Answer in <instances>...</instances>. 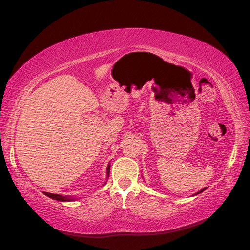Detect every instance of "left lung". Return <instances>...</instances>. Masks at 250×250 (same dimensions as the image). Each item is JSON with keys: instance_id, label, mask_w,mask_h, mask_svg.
Returning <instances> with one entry per match:
<instances>
[{"instance_id": "1", "label": "left lung", "mask_w": 250, "mask_h": 250, "mask_svg": "<svg viewBox=\"0 0 250 250\" xmlns=\"http://www.w3.org/2000/svg\"><path fill=\"white\" fill-rule=\"evenodd\" d=\"M204 190H206V188H202V190H200V191H199V192H198V193H196V194H195V195H197V194H200V193H201V192H203V191H204Z\"/></svg>"}]
</instances>
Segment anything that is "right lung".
<instances>
[{"label":"right lung","instance_id":"1","mask_svg":"<svg viewBox=\"0 0 250 250\" xmlns=\"http://www.w3.org/2000/svg\"><path fill=\"white\" fill-rule=\"evenodd\" d=\"M109 172H110V165L107 166V177H109ZM43 194L48 196V197L54 199V200H58V201H73L75 200V198L71 197V196H62V195H58V194H51V193H47V192H43Z\"/></svg>","mask_w":250,"mask_h":250}]
</instances>
